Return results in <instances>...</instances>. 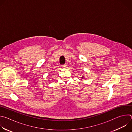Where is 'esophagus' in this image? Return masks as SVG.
Segmentation results:
<instances>
[{
  "instance_id": "obj_1",
  "label": "esophagus",
  "mask_w": 132,
  "mask_h": 132,
  "mask_svg": "<svg viewBox=\"0 0 132 132\" xmlns=\"http://www.w3.org/2000/svg\"><path fill=\"white\" fill-rule=\"evenodd\" d=\"M66 66H67V65H66V64H65V65H63L62 66V67H63V68H66Z\"/></svg>"
}]
</instances>
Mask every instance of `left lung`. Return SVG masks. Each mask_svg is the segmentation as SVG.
Listing matches in <instances>:
<instances>
[{
	"label": "left lung",
	"instance_id": "left-lung-1",
	"mask_svg": "<svg viewBox=\"0 0 132 132\" xmlns=\"http://www.w3.org/2000/svg\"><path fill=\"white\" fill-rule=\"evenodd\" d=\"M82 78H83V77H82Z\"/></svg>",
	"mask_w": 132,
	"mask_h": 132
}]
</instances>
